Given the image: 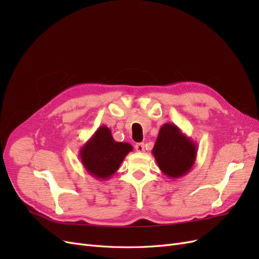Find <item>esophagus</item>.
Listing matches in <instances>:
<instances>
[{
  "instance_id": "1",
  "label": "esophagus",
  "mask_w": 259,
  "mask_h": 259,
  "mask_svg": "<svg viewBox=\"0 0 259 259\" xmlns=\"http://www.w3.org/2000/svg\"><path fill=\"white\" fill-rule=\"evenodd\" d=\"M135 149L137 152H144L145 151V145L144 143H138L135 145Z\"/></svg>"
}]
</instances>
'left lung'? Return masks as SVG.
Listing matches in <instances>:
<instances>
[{
  "mask_svg": "<svg viewBox=\"0 0 259 259\" xmlns=\"http://www.w3.org/2000/svg\"><path fill=\"white\" fill-rule=\"evenodd\" d=\"M198 147L175 124L166 123L160 128L152 154L164 175L170 179L189 173L197 159Z\"/></svg>",
  "mask_w": 259,
  "mask_h": 259,
  "instance_id": "obj_1",
  "label": "left lung"
}]
</instances>
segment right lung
I'll return each mask as SVG.
<instances>
[{
  "label": "right lung",
  "instance_id": "right-lung-1",
  "mask_svg": "<svg viewBox=\"0 0 259 259\" xmlns=\"http://www.w3.org/2000/svg\"><path fill=\"white\" fill-rule=\"evenodd\" d=\"M133 150L127 143L115 142L110 128L99 126L80 149V159L90 175L107 180L119 169L124 158Z\"/></svg>",
  "mask_w": 259,
  "mask_h": 259
}]
</instances>
